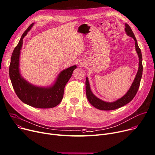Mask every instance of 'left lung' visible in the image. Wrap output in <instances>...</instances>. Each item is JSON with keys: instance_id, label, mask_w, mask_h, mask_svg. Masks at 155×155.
I'll return each instance as SVG.
<instances>
[{"instance_id": "obj_1", "label": "left lung", "mask_w": 155, "mask_h": 155, "mask_svg": "<svg viewBox=\"0 0 155 155\" xmlns=\"http://www.w3.org/2000/svg\"><path fill=\"white\" fill-rule=\"evenodd\" d=\"M125 31L128 36L132 37L135 41V49L137 52V54L139 57V68L137 74L136 75V77L134 79V82L132 83V85L127 92V93L125 95V96L122 97L121 99L117 100V101L114 102H106L104 101H101V99L96 97L94 95L92 94V92L91 91L89 83L87 78H86V96L89 101V102L91 103V105H92L95 107L102 110H115L118 108H120L122 106H124L125 105L129 103L134 98L136 94L137 93V91L138 90L140 81L142 76V73H143V65H142V55L141 50L138 45L137 41L136 40V38L135 37V35L134 32L132 31V29H131L130 27L125 23Z\"/></svg>"}]
</instances>
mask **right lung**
Masks as SVG:
<instances>
[{
  "mask_svg": "<svg viewBox=\"0 0 155 155\" xmlns=\"http://www.w3.org/2000/svg\"><path fill=\"white\" fill-rule=\"evenodd\" d=\"M33 25V23H31L23 33L18 45L14 50L9 66V76L14 89L20 101L33 107L52 108L58 105L62 101L64 87L71 77L73 71L76 68V66H71L61 72L54 85L51 87H35L23 79L20 76L18 70L20 53L23 38Z\"/></svg>",
  "mask_w": 155,
  "mask_h": 155,
  "instance_id": "1",
  "label": "right lung"
}]
</instances>
